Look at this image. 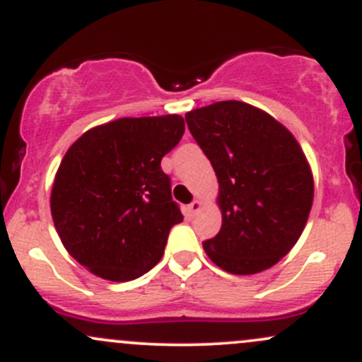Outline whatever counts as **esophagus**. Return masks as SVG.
<instances>
[{"label": "esophagus", "instance_id": "obj_1", "mask_svg": "<svg viewBox=\"0 0 362 362\" xmlns=\"http://www.w3.org/2000/svg\"><path fill=\"white\" fill-rule=\"evenodd\" d=\"M202 209V202L201 201H194V202H190L189 204V207H187V211H189V214L190 216H195L199 213V211Z\"/></svg>", "mask_w": 362, "mask_h": 362}]
</instances>
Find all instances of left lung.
I'll list each match as a JSON object with an SVG mask.
<instances>
[{
	"instance_id": "8db88e82",
	"label": "left lung",
	"mask_w": 362,
	"mask_h": 362,
	"mask_svg": "<svg viewBox=\"0 0 362 362\" xmlns=\"http://www.w3.org/2000/svg\"><path fill=\"white\" fill-rule=\"evenodd\" d=\"M190 134L209 158L223 223L202 243L223 271L250 276L288 255L313 204V173L296 138L259 107L216 102L185 114Z\"/></svg>"
}]
</instances>
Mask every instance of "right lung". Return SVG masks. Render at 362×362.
Returning a JSON list of instances; mask_svg holds the SVG:
<instances>
[{"mask_svg":"<svg viewBox=\"0 0 362 362\" xmlns=\"http://www.w3.org/2000/svg\"><path fill=\"white\" fill-rule=\"evenodd\" d=\"M185 131L177 114L122 117L88 129L66 151L51 192V214L74 260L102 279L126 282L163 257L173 224L161 158Z\"/></svg>","mask_w":362,"mask_h":362,"instance_id":"1","label":"right lung"}]
</instances>
